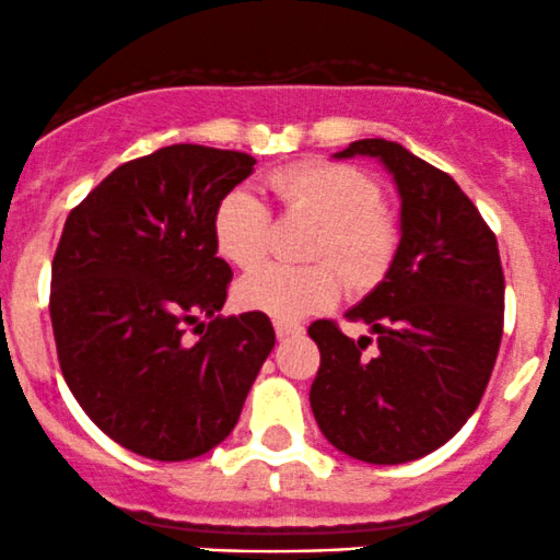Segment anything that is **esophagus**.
Returning <instances> with one entry per match:
<instances>
[{"label":"esophagus","instance_id":"34e87169","mask_svg":"<svg viewBox=\"0 0 560 560\" xmlns=\"http://www.w3.org/2000/svg\"><path fill=\"white\" fill-rule=\"evenodd\" d=\"M304 328H301L299 323H282V319H278L275 323V332H278V338H288V336H296V332H301Z\"/></svg>","mask_w":560,"mask_h":560}]
</instances>
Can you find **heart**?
Here are the masks:
<instances>
[{"label": "heart", "mask_w": 560, "mask_h": 560, "mask_svg": "<svg viewBox=\"0 0 560 560\" xmlns=\"http://www.w3.org/2000/svg\"><path fill=\"white\" fill-rule=\"evenodd\" d=\"M269 190L293 217L319 222L310 259L314 267H267L243 275L235 299L243 310L282 323L330 310L343 291V273L354 291L375 285L386 275L399 246V228L381 206V185L362 168L336 161H306L282 166L267 177ZM272 232L269 206L248 187H235L213 213L217 250L235 267L264 259Z\"/></svg>", "instance_id": "b5f03b06"}]
</instances>
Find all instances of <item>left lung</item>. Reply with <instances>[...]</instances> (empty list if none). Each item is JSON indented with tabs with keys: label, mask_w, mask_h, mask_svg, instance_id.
Returning a JSON list of instances; mask_svg holds the SVG:
<instances>
[{
	"label": "left lung",
	"mask_w": 560,
	"mask_h": 560,
	"mask_svg": "<svg viewBox=\"0 0 560 560\" xmlns=\"http://www.w3.org/2000/svg\"><path fill=\"white\" fill-rule=\"evenodd\" d=\"M378 159L397 185L399 248L354 310L373 338L330 319L310 325L319 370L310 401L336 450L397 466L439 450L474 416L502 338L498 237L450 174L399 142L357 140L336 159Z\"/></svg>",
	"instance_id": "left-lung-1"
}]
</instances>
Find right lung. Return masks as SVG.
I'll return each instance as SVG.
<instances>
[{
	"mask_svg": "<svg viewBox=\"0 0 560 560\" xmlns=\"http://www.w3.org/2000/svg\"><path fill=\"white\" fill-rule=\"evenodd\" d=\"M254 163L168 144L121 163L62 228L49 291L62 378L100 431L150 460L224 442L275 347L267 314H217L232 269L217 256L213 213ZM190 324L198 339L186 338Z\"/></svg>",
	"mask_w": 560,
	"mask_h": 560,
	"instance_id": "add662e5",
	"label": "right lung"
}]
</instances>
